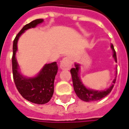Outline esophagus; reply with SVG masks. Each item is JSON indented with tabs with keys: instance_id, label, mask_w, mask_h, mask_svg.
Masks as SVG:
<instances>
[{
	"instance_id": "34e87169",
	"label": "esophagus",
	"mask_w": 129,
	"mask_h": 129,
	"mask_svg": "<svg viewBox=\"0 0 129 129\" xmlns=\"http://www.w3.org/2000/svg\"><path fill=\"white\" fill-rule=\"evenodd\" d=\"M72 66V62L70 58H64L62 61H61L60 63V68L62 70L64 71H68L70 70Z\"/></svg>"
}]
</instances>
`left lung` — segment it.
Instances as JSON below:
<instances>
[{
  "label": "left lung",
  "mask_w": 129,
  "mask_h": 129,
  "mask_svg": "<svg viewBox=\"0 0 129 129\" xmlns=\"http://www.w3.org/2000/svg\"><path fill=\"white\" fill-rule=\"evenodd\" d=\"M111 48L113 51V57L115 59V61L117 62L116 59V51L114 50L113 44L111 45ZM79 64H75V68H71V73L72 80H73V87L76 92V95L78 98L85 102H93L97 101L99 100H101L102 98L106 97L107 94H109L114 87V85H112L109 87L107 90H103V91H98V90H93L87 89L84 86L81 80L80 79L79 77ZM117 73V71H116ZM116 82V78L113 80V83L114 84Z\"/></svg>",
  "instance_id": "left-lung-1"
}]
</instances>
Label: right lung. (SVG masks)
Segmentation results:
<instances>
[{
    "mask_svg": "<svg viewBox=\"0 0 129 129\" xmlns=\"http://www.w3.org/2000/svg\"><path fill=\"white\" fill-rule=\"evenodd\" d=\"M43 21V19H37L24 25L13 41L12 57L13 80L18 92L25 100L38 105H44L49 102L53 96L54 79L58 71L56 62L45 65L40 73L35 78H26L18 71V64L15 58V53L17 50V41L20 35L25 30L35 27Z\"/></svg>",
    "mask_w": 129,
    "mask_h": 129,
    "instance_id": "right-lung-1",
    "label": "right lung"
}]
</instances>
